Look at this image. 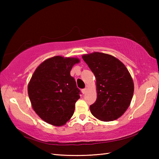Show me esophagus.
Here are the masks:
<instances>
[{"mask_svg": "<svg viewBox=\"0 0 159 159\" xmlns=\"http://www.w3.org/2000/svg\"><path fill=\"white\" fill-rule=\"evenodd\" d=\"M82 93H83V94H85V93H86V91H87V88H83V89H82Z\"/></svg>", "mask_w": 159, "mask_h": 159, "instance_id": "34e87169", "label": "esophagus"}]
</instances>
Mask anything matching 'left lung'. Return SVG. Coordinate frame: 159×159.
Segmentation results:
<instances>
[{"mask_svg":"<svg viewBox=\"0 0 159 159\" xmlns=\"http://www.w3.org/2000/svg\"><path fill=\"white\" fill-rule=\"evenodd\" d=\"M82 57L97 81L98 97L90 106L91 113L102 121L117 119L127 110L133 98L134 84L128 70L108 54L95 52Z\"/></svg>","mask_w":159,"mask_h":159,"instance_id":"8db88e82","label":"left lung"}]
</instances>
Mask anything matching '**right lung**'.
Masks as SVG:
<instances>
[{"mask_svg": "<svg viewBox=\"0 0 159 159\" xmlns=\"http://www.w3.org/2000/svg\"><path fill=\"white\" fill-rule=\"evenodd\" d=\"M77 58L61 56L48 59L37 67L28 85L32 107L43 120L63 125L73 116L80 91L70 75Z\"/></svg>", "mask_w": 159, "mask_h": 159, "instance_id": "1", "label": "right lung"}]
</instances>
